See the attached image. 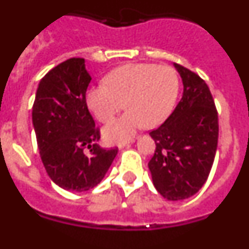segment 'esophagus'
Segmentation results:
<instances>
[{
    "mask_svg": "<svg viewBox=\"0 0 249 249\" xmlns=\"http://www.w3.org/2000/svg\"><path fill=\"white\" fill-rule=\"evenodd\" d=\"M133 142H135V138H129V140H126V141H121V142H118L117 147L120 149H122V148H124V147L129 146L131 143H133Z\"/></svg>",
    "mask_w": 249,
    "mask_h": 249,
    "instance_id": "obj_1",
    "label": "esophagus"
}]
</instances>
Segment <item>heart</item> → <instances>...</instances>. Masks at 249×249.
Here are the masks:
<instances>
[{"label":"heart","mask_w":249,"mask_h":249,"mask_svg":"<svg viewBox=\"0 0 249 249\" xmlns=\"http://www.w3.org/2000/svg\"><path fill=\"white\" fill-rule=\"evenodd\" d=\"M106 86L86 92V103L100 122H109L123 108L128 111L103 128L107 142H118L143 127H156L168 117L177 101L179 80L169 66L131 63L105 77Z\"/></svg>","instance_id":"heart-1"}]
</instances>
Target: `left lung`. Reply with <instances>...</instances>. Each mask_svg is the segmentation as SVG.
<instances>
[{
  "mask_svg": "<svg viewBox=\"0 0 249 249\" xmlns=\"http://www.w3.org/2000/svg\"><path fill=\"white\" fill-rule=\"evenodd\" d=\"M173 66L182 78L183 94L164 123L149 132L156 151L148 168L163 198L182 201L198 192L210 175L218 142V114L201 77Z\"/></svg>",
  "mask_w": 249,
  "mask_h": 249,
  "instance_id": "left-lung-1",
  "label": "left lung"
}]
</instances>
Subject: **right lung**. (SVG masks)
<instances>
[{
    "label": "right lung",
    "instance_id": "obj_1",
    "mask_svg": "<svg viewBox=\"0 0 249 249\" xmlns=\"http://www.w3.org/2000/svg\"><path fill=\"white\" fill-rule=\"evenodd\" d=\"M91 80L85 59H67L39 81L32 107V124L46 172L53 183L71 192L97 186L118 151L97 144L100 129L86 103Z\"/></svg>",
    "mask_w": 249,
    "mask_h": 249
}]
</instances>
